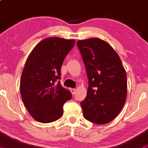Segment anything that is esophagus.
<instances>
[{
	"label": "esophagus",
	"instance_id": "obj_1",
	"mask_svg": "<svg viewBox=\"0 0 148 148\" xmlns=\"http://www.w3.org/2000/svg\"><path fill=\"white\" fill-rule=\"evenodd\" d=\"M75 91H76L75 89H71V92L73 95H75Z\"/></svg>",
	"mask_w": 148,
	"mask_h": 148
}]
</instances>
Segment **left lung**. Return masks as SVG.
Instances as JSON below:
<instances>
[{
    "instance_id": "1",
    "label": "left lung",
    "mask_w": 148,
    "mask_h": 148,
    "mask_svg": "<svg viewBox=\"0 0 148 148\" xmlns=\"http://www.w3.org/2000/svg\"><path fill=\"white\" fill-rule=\"evenodd\" d=\"M89 87L80 102L85 119L97 124L114 120L125 104L127 77L119 55L99 38L77 41Z\"/></svg>"
}]
</instances>
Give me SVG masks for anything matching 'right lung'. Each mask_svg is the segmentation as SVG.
<instances>
[{"label": "right lung", "instance_id": "add662e5", "mask_svg": "<svg viewBox=\"0 0 148 148\" xmlns=\"http://www.w3.org/2000/svg\"><path fill=\"white\" fill-rule=\"evenodd\" d=\"M75 40L49 37L40 42L27 59L20 80V94L30 115L41 123L58 120L72 94L62 87L61 68Z\"/></svg>", "mask_w": 148, "mask_h": 148}]
</instances>
